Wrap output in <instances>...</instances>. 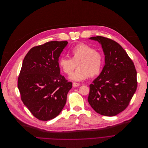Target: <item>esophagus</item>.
<instances>
[{"instance_id":"34e87169","label":"esophagus","mask_w":148,"mask_h":148,"mask_svg":"<svg viewBox=\"0 0 148 148\" xmlns=\"http://www.w3.org/2000/svg\"><path fill=\"white\" fill-rule=\"evenodd\" d=\"M73 87H78V86H80V84H79V83H73Z\"/></svg>"}]
</instances>
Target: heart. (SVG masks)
I'll return each mask as SVG.
<instances>
[{
    "label": "heart",
    "mask_w": 148,
    "mask_h": 148,
    "mask_svg": "<svg viewBox=\"0 0 148 148\" xmlns=\"http://www.w3.org/2000/svg\"><path fill=\"white\" fill-rule=\"evenodd\" d=\"M71 58L62 56L58 60V66L66 75H71L77 64L78 69L70 76L76 82L98 75L103 65V56L101 53L88 45L79 44L70 51Z\"/></svg>",
    "instance_id": "b5f03b06"
}]
</instances>
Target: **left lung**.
<instances>
[{
	"label": "left lung",
	"instance_id": "left-lung-1",
	"mask_svg": "<svg viewBox=\"0 0 148 148\" xmlns=\"http://www.w3.org/2000/svg\"><path fill=\"white\" fill-rule=\"evenodd\" d=\"M97 41L105 55V65L90 84L88 101L97 113L115 116L129 105L137 88L136 71L134 62L123 47L115 41L92 37Z\"/></svg>",
	"mask_w": 148,
	"mask_h": 148
}]
</instances>
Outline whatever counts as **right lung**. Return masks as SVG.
Returning <instances> with one entry per match:
<instances>
[{
	"mask_svg": "<svg viewBox=\"0 0 148 148\" xmlns=\"http://www.w3.org/2000/svg\"><path fill=\"white\" fill-rule=\"evenodd\" d=\"M68 42L52 41L34 47L24 58L17 86L24 104L37 119L58 116L72 83L60 74L58 60Z\"/></svg>",
	"mask_w": 148,
	"mask_h": 148,
	"instance_id": "add662e5",
	"label": "right lung"
}]
</instances>
